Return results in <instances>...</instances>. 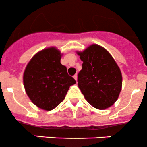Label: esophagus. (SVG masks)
Segmentation results:
<instances>
[{
  "label": "esophagus",
  "instance_id": "1",
  "mask_svg": "<svg viewBox=\"0 0 147 147\" xmlns=\"http://www.w3.org/2000/svg\"><path fill=\"white\" fill-rule=\"evenodd\" d=\"M77 77H78V76H77V74H75V75L74 76V79H75L76 81H77Z\"/></svg>",
  "mask_w": 147,
  "mask_h": 147
}]
</instances>
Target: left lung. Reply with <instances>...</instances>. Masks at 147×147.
Segmentation results:
<instances>
[{"mask_svg":"<svg viewBox=\"0 0 147 147\" xmlns=\"http://www.w3.org/2000/svg\"><path fill=\"white\" fill-rule=\"evenodd\" d=\"M83 61L78 74V85L86 101L98 109L112 106L122 85L121 71L106 49L94 44L78 52Z\"/></svg>","mask_w":147,"mask_h":147,"instance_id":"1","label":"left lung"}]
</instances>
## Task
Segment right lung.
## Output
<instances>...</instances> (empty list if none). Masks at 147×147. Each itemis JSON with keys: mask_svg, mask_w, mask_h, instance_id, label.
Instances as JSON below:
<instances>
[{"mask_svg": "<svg viewBox=\"0 0 147 147\" xmlns=\"http://www.w3.org/2000/svg\"><path fill=\"white\" fill-rule=\"evenodd\" d=\"M61 57L56 48L42 50L32 58L24 74L27 95L35 105L46 111L62 102L69 87L76 84L61 63Z\"/></svg>", "mask_w": 147, "mask_h": 147, "instance_id": "1", "label": "right lung"}]
</instances>
